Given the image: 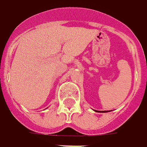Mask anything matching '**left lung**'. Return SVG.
Wrapping results in <instances>:
<instances>
[{
	"instance_id": "left-lung-1",
	"label": "left lung",
	"mask_w": 147,
	"mask_h": 147,
	"mask_svg": "<svg viewBox=\"0 0 147 147\" xmlns=\"http://www.w3.org/2000/svg\"><path fill=\"white\" fill-rule=\"evenodd\" d=\"M96 112H102V113H107V112H109V111H107V110H105V111H98V110H95Z\"/></svg>"
}]
</instances>
